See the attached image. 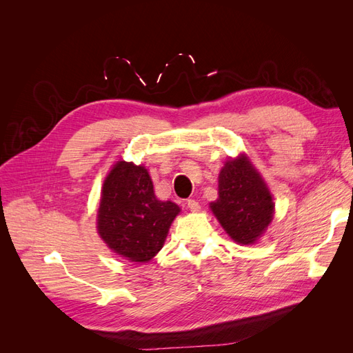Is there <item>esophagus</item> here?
I'll list each match as a JSON object with an SVG mask.
<instances>
[{"instance_id":"34e87169","label":"esophagus","mask_w":353,"mask_h":353,"mask_svg":"<svg viewBox=\"0 0 353 353\" xmlns=\"http://www.w3.org/2000/svg\"><path fill=\"white\" fill-rule=\"evenodd\" d=\"M187 208H188L191 212H199V210H200L199 201H196V200H193V199L187 200Z\"/></svg>"}]
</instances>
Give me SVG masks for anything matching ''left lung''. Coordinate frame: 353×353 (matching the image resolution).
Masks as SVG:
<instances>
[{
	"mask_svg": "<svg viewBox=\"0 0 353 353\" xmlns=\"http://www.w3.org/2000/svg\"><path fill=\"white\" fill-rule=\"evenodd\" d=\"M218 200L210 203L213 215L239 244H253L268 228L274 201L261 174L248 156H239L219 172Z\"/></svg>",
	"mask_w": 353,
	"mask_h": 353,
	"instance_id": "1",
	"label": "left lung"
}]
</instances>
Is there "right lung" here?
<instances>
[{"instance_id": "add662e5", "label": "right lung", "mask_w": 353, "mask_h": 353, "mask_svg": "<svg viewBox=\"0 0 353 353\" xmlns=\"http://www.w3.org/2000/svg\"><path fill=\"white\" fill-rule=\"evenodd\" d=\"M178 213L174 201L156 199L144 166L121 160L104 179L97 230L103 241L121 258L148 262L163 248Z\"/></svg>"}]
</instances>
